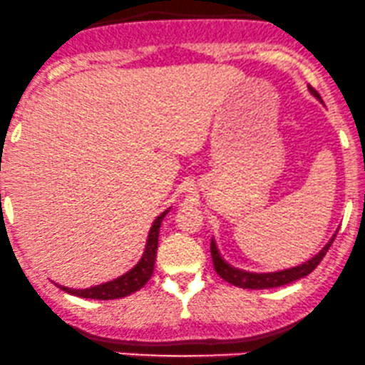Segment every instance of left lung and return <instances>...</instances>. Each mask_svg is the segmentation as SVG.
Here are the masks:
<instances>
[{
    "instance_id": "left-lung-1",
    "label": "left lung",
    "mask_w": 365,
    "mask_h": 365,
    "mask_svg": "<svg viewBox=\"0 0 365 365\" xmlns=\"http://www.w3.org/2000/svg\"><path fill=\"white\" fill-rule=\"evenodd\" d=\"M334 238L336 235L331 238V242H329V244L309 261L296 266V268L284 269V272H277V273H249V272H242V269L233 268V266H230L228 262L222 259L214 240L210 242V256H212L215 273H217L222 280L230 282V284L237 285V287H242V289H273V287H280V285H287L291 284V282H296L299 280V278L309 275V273L320 264V261L324 259V256L327 254L329 247L332 245Z\"/></svg>"
}]
</instances>
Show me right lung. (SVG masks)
Returning a JSON list of instances; mask_svg holds the SVG:
<instances>
[{
  "instance_id": "right-lung-1",
  "label": "right lung",
  "mask_w": 365,
  "mask_h": 365,
  "mask_svg": "<svg viewBox=\"0 0 365 365\" xmlns=\"http://www.w3.org/2000/svg\"><path fill=\"white\" fill-rule=\"evenodd\" d=\"M167 212L168 210H165L163 214H160L158 217H156V221L153 222L143 257H140V261L137 262L130 272H127L125 275L115 278V280L111 282L96 285V287H90V289L61 287L62 291L73 294V296H78V297H87V299H118V297H125L128 296V294L139 291L140 287H144L153 275V269H155L160 225H162L163 217H165Z\"/></svg>"
}]
</instances>
